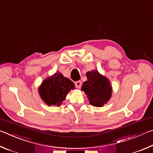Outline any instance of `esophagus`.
Returning a JSON list of instances; mask_svg holds the SVG:
<instances>
[{
	"label": "esophagus",
	"instance_id": "esophagus-1",
	"mask_svg": "<svg viewBox=\"0 0 153 153\" xmlns=\"http://www.w3.org/2000/svg\"><path fill=\"white\" fill-rule=\"evenodd\" d=\"M75 85H76V86L77 88L79 89L80 88H81V86H82V82H80V81H77L76 83H75Z\"/></svg>",
	"mask_w": 153,
	"mask_h": 153
}]
</instances>
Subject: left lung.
Instances as JSON below:
<instances>
[{
  "instance_id": "left-lung-1",
  "label": "left lung",
  "mask_w": 153,
  "mask_h": 153,
  "mask_svg": "<svg viewBox=\"0 0 153 153\" xmlns=\"http://www.w3.org/2000/svg\"><path fill=\"white\" fill-rule=\"evenodd\" d=\"M87 81L83 83L82 90L86 94L90 104L96 107H101L107 104L112 96L113 88L107 77L97 70L86 73Z\"/></svg>"
}]
</instances>
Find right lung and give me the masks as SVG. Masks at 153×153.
<instances>
[{
    "mask_svg": "<svg viewBox=\"0 0 153 153\" xmlns=\"http://www.w3.org/2000/svg\"><path fill=\"white\" fill-rule=\"evenodd\" d=\"M75 84L58 71L43 80L38 88V92L43 102L48 106L60 107Z\"/></svg>",
    "mask_w": 153,
    "mask_h": 153,
    "instance_id": "add662e5",
    "label": "right lung"
}]
</instances>
